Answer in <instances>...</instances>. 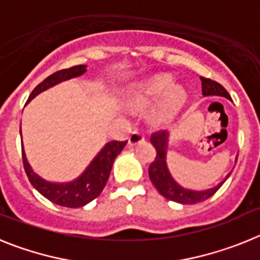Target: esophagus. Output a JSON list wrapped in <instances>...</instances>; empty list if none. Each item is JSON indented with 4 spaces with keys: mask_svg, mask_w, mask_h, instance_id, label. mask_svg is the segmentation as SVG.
<instances>
[{
    "mask_svg": "<svg viewBox=\"0 0 260 260\" xmlns=\"http://www.w3.org/2000/svg\"><path fill=\"white\" fill-rule=\"evenodd\" d=\"M144 141V134L141 132H133L132 135L128 137V146H137Z\"/></svg>",
    "mask_w": 260,
    "mask_h": 260,
    "instance_id": "34e87169",
    "label": "esophagus"
}]
</instances>
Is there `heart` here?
Segmentation results:
<instances>
[{"mask_svg": "<svg viewBox=\"0 0 260 260\" xmlns=\"http://www.w3.org/2000/svg\"><path fill=\"white\" fill-rule=\"evenodd\" d=\"M174 79L169 74H156L135 84L128 96L130 105L135 109L152 107L150 121L156 126H164L172 122L180 113L187 100L183 87L173 84Z\"/></svg>", "mask_w": 260, "mask_h": 260, "instance_id": "obj_1", "label": "heart"}]
</instances>
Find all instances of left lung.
I'll return each instance as SVG.
<instances>
[{
    "instance_id": "1",
    "label": "left lung",
    "mask_w": 260,
    "mask_h": 260,
    "mask_svg": "<svg viewBox=\"0 0 260 260\" xmlns=\"http://www.w3.org/2000/svg\"><path fill=\"white\" fill-rule=\"evenodd\" d=\"M202 80V93L203 96H221V98L231 100V95L226 92V89L219 84L215 80L207 79V78L201 77ZM151 143L156 148V157L155 161L150 165L148 169V176H150L151 182L155 185L157 191L169 201L177 202L181 204H194L203 202L206 199L211 198L217 190L221 187L222 183L228 180L231 173L226 174L224 181L217 183L216 186L207 190H190L186 189L183 186L177 182L172 177L171 172L168 169L167 164V152H168V143H169V133L168 132H158L153 133L151 137Z\"/></svg>"
}]
</instances>
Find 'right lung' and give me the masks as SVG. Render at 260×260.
Wrapping results in <instances>:
<instances>
[{"mask_svg":"<svg viewBox=\"0 0 260 260\" xmlns=\"http://www.w3.org/2000/svg\"><path fill=\"white\" fill-rule=\"evenodd\" d=\"M86 71V65H78L73 66L70 69H63V70H59L54 73V74L49 75L40 84L35 87V89L29 95L27 103L31 102L32 99L36 98L39 93L44 92L50 87H54L56 84L71 79V78L80 77ZM20 137H22V133H20ZM126 143H127V141L108 142L102 150L99 151V153L93 157L92 161L89 162V165L84 169L83 173L80 174L79 177H77L75 180L70 181V182H50V181L41 178L39 174L34 172V169L29 165L22 144L23 165H24V171H26L31 185L43 197L49 199L54 204L62 206V207H83L87 203L98 198L100 192L103 191V189L105 187V183H107L108 178H109L114 158L121 153Z\"/></svg>","mask_w":260,"mask_h":260,"instance_id":"add662e5","label":"right lung"}]
</instances>
